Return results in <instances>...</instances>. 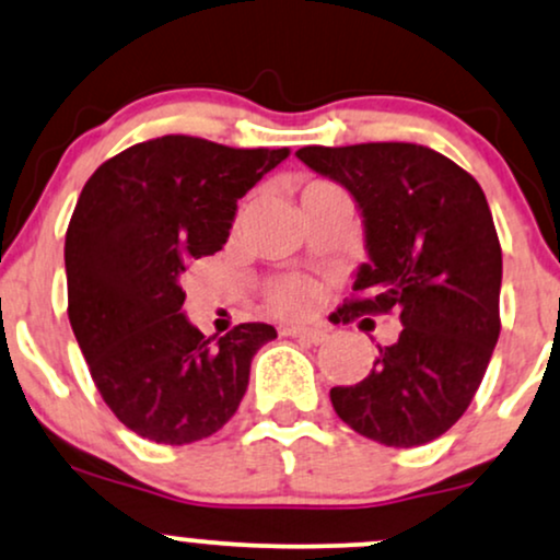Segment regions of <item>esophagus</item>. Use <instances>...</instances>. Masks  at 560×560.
<instances>
[{
    "label": "esophagus",
    "mask_w": 560,
    "mask_h": 560,
    "mask_svg": "<svg viewBox=\"0 0 560 560\" xmlns=\"http://www.w3.org/2000/svg\"><path fill=\"white\" fill-rule=\"evenodd\" d=\"M281 334H284V337H292V339H302V342H307V345H318L326 339V331L313 329V326H284Z\"/></svg>",
    "instance_id": "esophagus-1"
}]
</instances>
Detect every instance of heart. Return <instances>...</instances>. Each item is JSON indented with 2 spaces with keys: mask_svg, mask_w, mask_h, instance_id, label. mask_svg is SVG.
<instances>
[{
  "mask_svg": "<svg viewBox=\"0 0 560 560\" xmlns=\"http://www.w3.org/2000/svg\"><path fill=\"white\" fill-rule=\"evenodd\" d=\"M318 302V287L311 279H281L279 284L268 289V305L276 313H284V316H302V313L313 311Z\"/></svg>",
  "mask_w": 560,
  "mask_h": 560,
  "instance_id": "obj_1",
  "label": "heart"
}]
</instances>
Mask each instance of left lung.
I'll return each mask as SVG.
<instances>
[{"label":"left lung","instance_id":"8db88e82","mask_svg":"<svg viewBox=\"0 0 560 560\" xmlns=\"http://www.w3.org/2000/svg\"><path fill=\"white\" fill-rule=\"evenodd\" d=\"M298 158L342 184L363 215L369 262L339 313L402 324L363 382L331 389L334 410L387 447L427 445L466 413L500 337L503 253L485 191L408 141L302 147Z\"/></svg>","mask_w":560,"mask_h":560}]
</instances>
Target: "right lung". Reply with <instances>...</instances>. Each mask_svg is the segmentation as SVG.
I'll return each instance as SVG.
<instances>
[{"instance_id": "add662e5", "label": "right lung", "mask_w": 560, "mask_h": 560, "mask_svg": "<svg viewBox=\"0 0 560 560\" xmlns=\"http://www.w3.org/2000/svg\"><path fill=\"white\" fill-rule=\"evenodd\" d=\"M289 158L215 141L160 137L102 163L66 234L68 318L102 400L160 445L215 434L240 408L268 324L205 337L182 305L186 262L229 240L236 202Z\"/></svg>"}]
</instances>
